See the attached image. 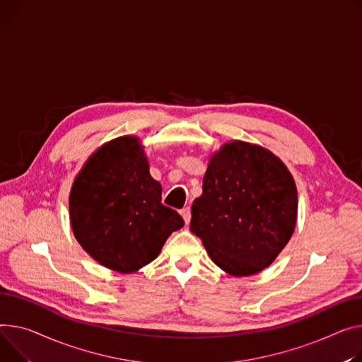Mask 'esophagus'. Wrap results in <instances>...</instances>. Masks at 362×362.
<instances>
[{
	"label": "esophagus",
	"instance_id": "34e87169",
	"mask_svg": "<svg viewBox=\"0 0 362 362\" xmlns=\"http://www.w3.org/2000/svg\"><path fill=\"white\" fill-rule=\"evenodd\" d=\"M180 215L183 216V220H185V224L187 226V224L190 223V209H189V208H183V209L180 211Z\"/></svg>",
	"mask_w": 362,
	"mask_h": 362
}]
</instances>
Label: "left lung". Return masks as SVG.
I'll use <instances>...</instances> for the list:
<instances>
[{
	"instance_id": "1",
	"label": "left lung",
	"mask_w": 362,
	"mask_h": 362,
	"mask_svg": "<svg viewBox=\"0 0 362 362\" xmlns=\"http://www.w3.org/2000/svg\"><path fill=\"white\" fill-rule=\"evenodd\" d=\"M297 189L271 151L233 141L212 156L190 231L223 271L246 276L269 267L291 238Z\"/></svg>"
}]
</instances>
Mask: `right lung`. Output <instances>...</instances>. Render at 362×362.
<instances>
[{
  "label": "right lung",
  "instance_id": "add662e5",
  "mask_svg": "<svg viewBox=\"0 0 362 362\" xmlns=\"http://www.w3.org/2000/svg\"><path fill=\"white\" fill-rule=\"evenodd\" d=\"M69 220L83 249L122 274L153 262L185 224L161 204V186L135 136L113 139L88 158L71 189Z\"/></svg>",
  "mask_w": 362,
  "mask_h": 362
}]
</instances>
